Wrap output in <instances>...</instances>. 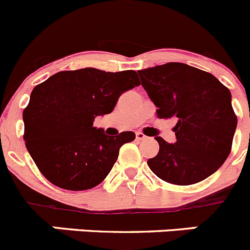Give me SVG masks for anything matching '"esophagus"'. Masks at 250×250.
<instances>
[{
    "instance_id": "obj_1",
    "label": "esophagus",
    "mask_w": 250,
    "mask_h": 250,
    "mask_svg": "<svg viewBox=\"0 0 250 250\" xmlns=\"http://www.w3.org/2000/svg\"><path fill=\"white\" fill-rule=\"evenodd\" d=\"M136 138L138 139V141H144V139H146V136H144L142 132H137L136 133Z\"/></svg>"
}]
</instances>
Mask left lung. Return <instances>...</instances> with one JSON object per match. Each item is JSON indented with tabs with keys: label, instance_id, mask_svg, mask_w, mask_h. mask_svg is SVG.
Segmentation results:
<instances>
[{
	"label": "left lung",
	"instance_id": "obj_1",
	"mask_svg": "<svg viewBox=\"0 0 250 250\" xmlns=\"http://www.w3.org/2000/svg\"><path fill=\"white\" fill-rule=\"evenodd\" d=\"M142 86L159 118H175V144L157 137L159 153L148 160L158 178L192 185L220 169L232 149L237 116L230 92L209 72L183 62L139 70Z\"/></svg>",
	"mask_w": 250,
	"mask_h": 250
}]
</instances>
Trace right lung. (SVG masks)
<instances>
[{
	"label": "right lung",
	"instance_id": "1",
	"mask_svg": "<svg viewBox=\"0 0 250 250\" xmlns=\"http://www.w3.org/2000/svg\"><path fill=\"white\" fill-rule=\"evenodd\" d=\"M141 85L134 70L106 72L95 67L60 71L39 83L23 111L27 150L46 180L83 191L101 184L133 132L108 137L93 127L111 113L125 91Z\"/></svg>",
	"mask_w": 250,
	"mask_h": 250
}]
</instances>
